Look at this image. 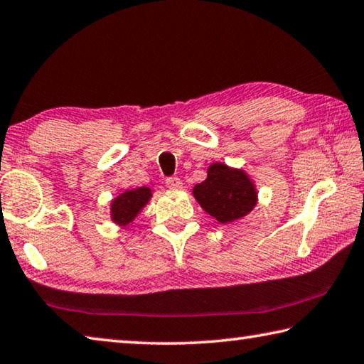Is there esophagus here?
Instances as JSON below:
<instances>
[{
    "label": "esophagus",
    "mask_w": 364,
    "mask_h": 364,
    "mask_svg": "<svg viewBox=\"0 0 364 364\" xmlns=\"http://www.w3.org/2000/svg\"><path fill=\"white\" fill-rule=\"evenodd\" d=\"M165 184L171 189H180L181 188V180L178 176H168L165 178Z\"/></svg>",
    "instance_id": "34e87169"
}]
</instances>
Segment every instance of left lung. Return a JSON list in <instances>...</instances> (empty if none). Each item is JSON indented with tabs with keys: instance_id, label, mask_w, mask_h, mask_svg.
I'll list each match as a JSON object with an SVG mask.
<instances>
[{
	"instance_id": "1",
	"label": "left lung",
	"mask_w": 364,
	"mask_h": 364,
	"mask_svg": "<svg viewBox=\"0 0 364 364\" xmlns=\"http://www.w3.org/2000/svg\"><path fill=\"white\" fill-rule=\"evenodd\" d=\"M194 196L200 207L223 224L245 216L256 203L255 186L248 176L223 164L211 165L207 180L194 188Z\"/></svg>"
}]
</instances>
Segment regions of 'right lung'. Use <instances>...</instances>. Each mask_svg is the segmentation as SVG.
Returning a JSON list of instances; mask_svg holds the SVG:
<instances>
[{"instance_id":"1","label":"right lung","mask_w":364,"mask_h":364,"mask_svg":"<svg viewBox=\"0 0 364 364\" xmlns=\"http://www.w3.org/2000/svg\"><path fill=\"white\" fill-rule=\"evenodd\" d=\"M149 197L151 191L148 188L125 191L124 194L113 200V220L121 226H127L129 223L135 220L136 213L149 200Z\"/></svg>"}]
</instances>
